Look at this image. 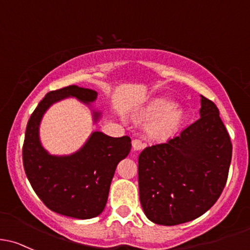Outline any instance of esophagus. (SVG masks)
Listing matches in <instances>:
<instances>
[{
    "mask_svg": "<svg viewBox=\"0 0 250 250\" xmlns=\"http://www.w3.org/2000/svg\"><path fill=\"white\" fill-rule=\"evenodd\" d=\"M132 145H133L134 151H140V149H143L144 147H145V144H144L141 140H139V139H134L132 141Z\"/></svg>",
    "mask_w": 250,
    "mask_h": 250,
    "instance_id": "esophagus-1",
    "label": "esophagus"
}]
</instances>
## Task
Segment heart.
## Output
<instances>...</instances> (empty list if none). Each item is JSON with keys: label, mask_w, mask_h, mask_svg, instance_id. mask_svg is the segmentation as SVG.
Instances as JSON below:
<instances>
[{"label": "heart", "mask_w": 250, "mask_h": 250, "mask_svg": "<svg viewBox=\"0 0 250 250\" xmlns=\"http://www.w3.org/2000/svg\"><path fill=\"white\" fill-rule=\"evenodd\" d=\"M138 121H151L147 133L152 139L165 141L180 130L186 120V110L167 97L153 98L135 114Z\"/></svg>", "instance_id": "heart-1"}]
</instances>
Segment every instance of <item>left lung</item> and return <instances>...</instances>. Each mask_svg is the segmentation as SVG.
<instances>
[{
  "label": "left lung",
  "mask_w": 250,
  "mask_h": 250,
  "mask_svg": "<svg viewBox=\"0 0 250 250\" xmlns=\"http://www.w3.org/2000/svg\"><path fill=\"white\" fill-rule=\"evenodd\" d=\"M231 156L232 145L219 110L201 96L198 121L139 156V193L146 217L171 227L208 211L225 187Z\"/></svg>",
  "instance_id": "obj_1"
}]
</instances>
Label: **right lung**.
<instances>
[{
  "label": "right lung",
  "mask_w": 250,
  "mask_h": 250,
  "mask_svg": "<svg viewBox=\"0 0 250 250\" xmlns=\"http://www.w3.org/2000/svg\"><path fill=\"white\" fill-rule=\"evenodd\" d=\"M97 96L96 91L77 85L49 92L28 120L22 147L23 169L39 199L51 211L78 219L103 212L117 164L132 148L130 138L93 132L75 153L52 156L42 146L39 125L52 104L74 97L90 106ZM92 116L96 123L102 112L92 109Z\"/></svg>",
  "instance_id": "1"
}]
</instances>
